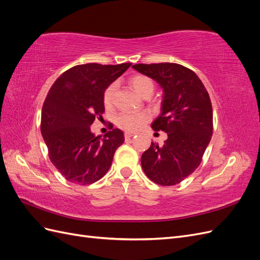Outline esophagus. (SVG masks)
Instances as JSON below:
<instances>
[{"mask_svg":"<svg viewBox=\"0 0 260 260\" xmlns=\"http://www.w3.org/2000/svg\"><path fill=\"white\" fill-rule=\"evenodd\" d=\"M135 135H136L135 132H125V133H124V138H125V139H130L131 137H133Z\"/></svg>","mask_w":260,"mask_h":260,"instance_id":"1","label":"esophagus"}]
</instances>
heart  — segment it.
<instances>
[{"mask_svg": "<svg viewBox=\"0 0 260 260\" xmlns=\"http://www.w3.org/2000/svg\"><path fill=\"white\" fill-rule=\"evenodd\" d=\"M130 84L139 95L143 96L147 92H153L154 83L146 76H136L130 80ZM117 89L116 83L108 85L103 95V102L106 107H111L113 105L115 92ZM148 120V115L146 113H122L117 117V124L120 128L128 131H137L144 125Z\"/></svg>", "mask_w": 260, "mask_h": 260, "instance_id": "1", "label": "heart"}]
</instances>
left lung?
Wrapping results in <instances>:
<instances>
[{"mask_svg":"<svg viewBox=\"0 0 260 260\" xmlns=\"http://www.w3.org/2000/svg\"><path fill=\"white\" fill-rule=\"evenodd\" d=\"M132 68L161 88L160 114L151 127L168 136L162 146L152 142L142 154L143 171L157 184H178L200 166L210 142L212 107L208 92L198 75L175 62L137 64Z\"/></svg>","mask_w":260,"mask_h":260,"instance_id":"left-lung-1","label":"left lung"}]
</instances>
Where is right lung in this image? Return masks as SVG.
<instances>
[{"mask_svg":"<svg viewBox=\"0 0 260 260\" xmlns=\"http://www.w3.org/2000/svg\"><path fill=\"white\" fill-rule=\"evenodd\" d=\"M130 66L78 65L51 86L42 107L41 133L52 164L69 182L92 184L111 168L116 149L124 141L123 132L116 128L102 138L90 127L105 111L106 88Z\"/></svg>","mask_w":260,"mask_h":260,"instance_id":"obj_1","label":"right lung"}]
</instances>
